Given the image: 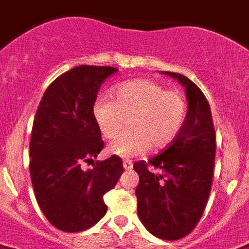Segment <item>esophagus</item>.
I'll return each mask as SVG.
<instances>
[{
  "label": "esophagus",
  "mask_w": 249,
  "mask_h": 249,
  "mask_svg": "<svg viewBox=\"0 0 249 249\" xmlns=\"http://www.w3.org/2000/svg\"><path fill=\"white\" fill-rule=\"evenodd\" d=\"M123 168L126 170L132 169V161L131 160H123Z\"/></svg>",
  "instance_id": "1"
}]
</instances>
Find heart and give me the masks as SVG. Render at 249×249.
Here are the masks:
<instances>
[{
  "label": "heart",
  "instance_id": "b5f03b06",
  "mask_svg": "<svg viewBox=\"0 0 249 249\" xmlns=\"http://www.w3.org/2000/svg\"><path fill=\"white\" fill-rule=\"evenodd\" d=\"M113 100L96 99L92 117L106 139L118 136L129 117L131 129L121 135L109 151L121 158H135L150 147L165 149L183 126L187 102L178 90H165L161 84L146 79L131 80L114 88Z\"/></svg>",
  "mask_w": 249,
  "mask_h": 249
}]
</instances>
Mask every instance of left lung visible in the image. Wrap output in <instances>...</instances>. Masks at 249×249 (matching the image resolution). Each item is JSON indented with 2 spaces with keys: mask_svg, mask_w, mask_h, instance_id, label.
<instances>
[{
  "mask_svg": "<svg viewBox=\"0 0 249 249\" xmlns=\"http://www.w3.org/2000/svg\"><path fill=\"white\" fill-rule=\"evenodd\" d=\"M186 90L188 110L176 140L149 163L137 161V213L150 233L177 240L194 231L202 216L213 184L216 135L206 96L188 77L163 71ZM153 165L160 170L147 169Z\"/></svg>",
  "mask_w": 249,
  "mask_h": 249,
  "instance_id": "1",
  "label": "left lung"
}]
</instances>
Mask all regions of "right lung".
<instances>
[{
  "label": "right lung",
  "mask_w": 249,
  "mask_h": 249,
  "mask_svg": "<svg viewBox=\"0 0 249 249\" xmlns=\"http://www.w3.org/2000/svg\"><path fill=\"white\" fill-rule=\"evenodd\" d=\"M118 69L77 66L48 86L36 109L30 139V177L36 202L53 227L67 233L95 225L103 200L123 173L117 155L94 161L104 147L92 117L96 94ZM93 161L85 171L84 162Z\"/></svg>",
  "instance_id": "add662e5"
}]
</instances>
